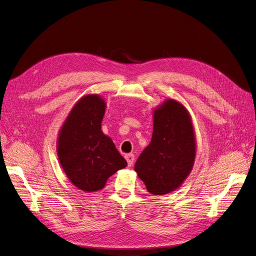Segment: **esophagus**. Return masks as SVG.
I'll return each instance as SVG.
<instances>
[{
	"label": "esophagus",
	"instance_id": "esophagus-1",
	"mask_svg": "<svg viewBox=\"0 0 256 256\" xmlns=\"http://www.w3.org/2000/svg\"><path fill=\"white\" fill-rule=\"evenodd\" d=\"M134 153H129V154H126L125 156V158H126V160H127V162H128V166H132L134 165Z\"/></svg>",
	"mask_w": 256,
	"mask_h": 256
}]
</instances>
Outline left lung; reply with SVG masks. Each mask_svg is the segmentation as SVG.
<instances>
[{
    "instance_id": "8db88e82",
    "label": "left lung",
    "mask_w": 256,
    "mask_h": 256,
    "mask_svg": "<svg viewBox=\"0 0 256 256\" xmlns=\"http://www.w3.org/2000/svg\"><path fill=\"white\" fill-rule=\"evenodd\" d=\"M196 158V138L188 111L168 100L154 111L153 134L138 156L134 170L147 190L162 196L180 186Z\"/></svg>"
}]
</instances>
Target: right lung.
Masks as SVG:
<instances>
[{
    "label": "right lung",
    "instance_id": "1",
    "mask_svg": "<svg viewBox=\"0 0 256 256\" xmlns=\"http://www.w3.org/2000/svg\"><path fill=\"white\" fill-rule=\"evenodd\" d=\"M105 102L90 94L80 100L60 131L58 156L66 176L86 192L103 189L107 180L127 166L114 142L100 130Z\"/></svg>",
    "mask_w": 256,
    "mask_h": 256
}]
</instances>
